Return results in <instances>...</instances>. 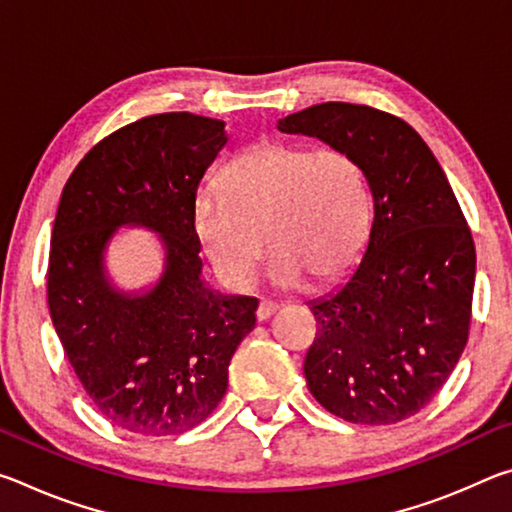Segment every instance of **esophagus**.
<instances>
[{
  "mask_svg": "<svg viewBox=\"0 0 512 512\" xmlns=\"http://www.w3.org/2000/svg\"><path fill=\"white\" fill-rule=\"evenodd\" d=\"M277 311V305H273V302H259L257 307V320L262 323V320H268Z\"/></svg>",
  "mask_w": 512,
  "mask_h": 512,
  "instance_id": "34e87169",
  "label": "esophagus"
}]
</instances>
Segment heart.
Here are the masks:
<instances>
[{
    "mask_svg": "<svg viewBox=\"0 0 512 512\" xmlns=\"http://www.w3.org/2000/svg\"><path fill=\"white\" fill-rule=\"evenodd\" d=\"M221 194H201L192 228L216 275L230 289L255 280L264 239L268 275L293 289L339 280L359 262L372 228L366 171L352 153L262 142L223 169Z\"/></svg>",
    "mask_w": 512,
    "mask_h": 512,
    "instance_id": "obj_1",
    "label": "heart"
}]
</instances>
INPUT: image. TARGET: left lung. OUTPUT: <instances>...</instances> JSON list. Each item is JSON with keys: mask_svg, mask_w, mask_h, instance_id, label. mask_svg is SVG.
Listing matches in <instances>:
<instances>
[{"mask_svg": "<svg viewBox=\"0 0 512 512\" xmlns=\"http://www.w3.org/2000/svg\"><path fill=\"white\" fill-rule=\"evenodd\" d=\"M277 128L352 153L375 207L359 264L309 302V393L354 424L411 418L452 375L470 332L476 253L445 171L406 121L370 106L318 103Z\"/></svg>", "mask_w": 512, "mask_h": 512, "instance_id": "left-lung-1", "label": "left lung"}]
</instances>
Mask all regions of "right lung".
<instances>
[{"instance_id": "add662e5", "label": "right lung", "mask_w": 512, "mask_h": 512, "mask_svg": "<svg viewBox=\"0 0 512 512\" xmlns=\"http://www.w3.org/2000/svg\"><path fill=\"white\" fill-rule=\"evenodd\" d=\"M228 144L225 121L164 112L119 128L85 155L60 196L47 298L67 361L103 418L144 436L201 424L228 391L257 298L203 280L192 228L196 189ZM159 235L163 273L126 292L105 255L116 230Z\"/></svg>"}]
</instances>
